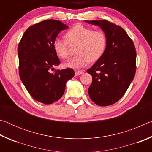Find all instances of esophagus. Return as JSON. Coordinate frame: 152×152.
Returning a JSON list of instances; mask_svg holds the SVG:
<instances>
[{"instance_id":"1","label":"esophagus","mask_w":152,"mask_h":152,"mask_svg":"<svg viewBox=\"0 0 152 152\" xmlns=\"http://www.w3.org/2000/svg\"><path fill=\"white\" fill-rule=\"evenodd\" d=\"M84 72L82 71H76L75 72V76H79V75H81V74H83Z\"/></svg>"}]
</instances>
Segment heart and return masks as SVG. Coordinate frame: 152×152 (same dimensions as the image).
Returning <instances> with one entry per match:
<instances>
[{
	"label": "heart",
	"instance_id": "obj_1",
	"mask_svg": "<svg viewBox=\"0 0 152 152\" xmlns=\"http://www.w3.org/2000/svg\"><path fill=\"white\" fill-rule=\"evenodd\" d=\"M66 39L56 38L53 43V50L59 58H68L70 46L77 45L76 56L64 64L66 68L80 69L89 62H96L104 53L107 45V38L102 30L77 24L66 33Z\"/></svg>",
	"mask_w": 152,
	"mask_h": 152
}]
</instances>
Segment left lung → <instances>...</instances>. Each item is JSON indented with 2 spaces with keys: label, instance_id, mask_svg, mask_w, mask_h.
<instances>
[{
  "label": "left lung",
  "instance_id": "obj_1",
  "mask_svg": "<svg viewBox=\"0 0 152 152\" xmlns=\"http://www.w3.org/2000/svg\"><path fill=\"white\" fill-rule=\"evenodd\" d=\"M86 22L99 26L107 35L104 53L87 72L92 76L88 88L91 99L99 106H109L124 95L134 78L135 48L132 39L119 25L107 20Z\"/></svg>",
  "mask_w": 152,
  "mask_h": 152
}]
</instances>
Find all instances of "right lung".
Instances as JSON below:
<instances>
[{
	"mask_svg": "<svg viewBox=\"0 0 152 152\" xmlns=\"http://www.w3.org/2000/svg\"><path fill=\"white\" fill-rule=\"evenodd\" d=\"M67 29L68 25L60 20H43L28 28L18 45L20 78L31 96L45 104L58 101L66 82L74 76V70L69 68L50 72L60 64L53 41Z\"/></svg>",
	"mask_w": 152,
	"mask_h": 152,
	"instance_id": "add662e5",
	"label": "right lung"
}]
</instances>
